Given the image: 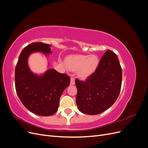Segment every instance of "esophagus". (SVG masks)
Returning <instances> with one entry per match:
<instances>
[{
    "label": "esophagus",
    "instance_id": "esophagus-1",
    "mask_svg": "<svg viewBox=\"0 0 148 148\" xmlns=\"http://www.w3.org/2000/svg\"><path fill=\"white\" fill-rule=\"evenodd\" d=\"M75 83V79L73 77H71L70 78V84L73 85Z\"/></svg>",
    "mask_w": 148,
    "mask_h": 148
}]
</instances>
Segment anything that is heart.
Returning <instances> with one entry per match:
<instances>
[{
    "instance_id": "1",
    "label": "heart",
    "mask_w": 148,
    "mask_h": 148,
    "mask_svg": "<svg viewBox=\"0 0 148 148\" xmlns=\"http://www.w3.org/2000/svg\"><path fill=\"white\" fill-rule=\"evenodd\" d=\"M66 64L71 70H77L80 77L85 78L95 72L99 64V60L96 55H74L66 60Z\"/></svg>"
}]
</instances>
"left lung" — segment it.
Here are the masks:
<instances>
[{"instance_id":"1","label":"left lung","mask_w":148,"mask_h":148,"mask_svg":"<svg viewBox=\"0 0 148 148\" xmlns=\"http://www.w3.org/2000/svg\"><path fill=\"white\" fill-rule=\"evenodd\" d=\"M122 70L117 55L108 50L102 56L95 73L85 81L75 79L76 101L82 113H102L117 100L122 86Z\"/></svg>"}]
</instances>
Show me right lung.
I'll return each mask as SVG.
<instances>
[{
	"label": "right lung",
	"mask_w": 148,
	"mask_h": 148,
	"mask_svg": "<svg viewBox=\"0 0 148 148\" xmlns=\"http://www.w3.org/2000/svg\"><path fill=\"white\" fill-rule=\"evenodd\" d=\"M51 46L32 42L22 50L15 68V83L17 95L22 104L31 112L41 116L54 114L64 89L69 86L70 78L54 69H49L43 75L31 72L28 59L31 53H51Z\"/></svg>",
	"instance_id": "add662e5"
}]
</instances>
